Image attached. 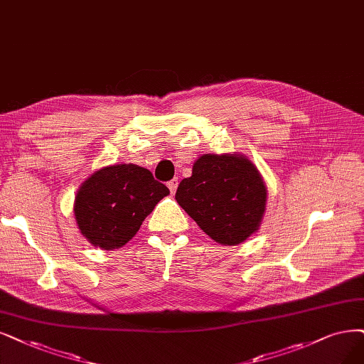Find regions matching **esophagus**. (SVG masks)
Masks as SVG:
<instances>
[{
    "instance_id": "34e87169",
    "label": "esophagus",
    "mask_w": 364,
    "mask_h": 364,
    "mask_svg": "<svg viewBox=\"0 0 364 364\" xmlns=\"http://www.w3.org/2000/svg\"><path fill=\"white\" fill-rule=\"evenodd\" d=\"M168 187H169L171 193L173 195L175 192H177V187H178V178H172V180L168 183Z\"/></svg>"
}]
</instances>
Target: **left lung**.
<instances>
[{"instance_id":"left-lung-1","label":"left lung","mask_w":364,"mask_h":364,"mask_svg":"<svg viewBox=\"0 0 364 364\" xmlns=\"http://www.w3.org/2000/svg\"><path fill=\"white\" fill-rule=\"evenodd\" d=\"M175 199L208 237L225 246L246 241L259 230L267 187L243 154H203Z\"/></svg>"}]
</instances>
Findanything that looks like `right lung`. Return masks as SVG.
<instances>
[{"mask_svg":"<svg viewBox=\"0 0 364 364\" xmlns=\"http://www.w3.org/2000/svg\"><path fill=\"white\" fill-rule=\"evenodd\" d=\"M169 189L153 173L132 164L94 172L75 198V219L80 234L103 250L123 247L139 231L144 219Z\"/></svg>","mask_w":364,"mask_h":364,"instance_id":"obj_1","label":"right lung"}]
</instances>
